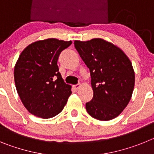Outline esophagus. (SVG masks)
Wrapping results in <instances>:
<instances>
[{"label": "esophagus", "mask_w": 154, "mask_h": 154, "mask_svg": "<svg viewBox=\"0 0 154 154\" xmlns=\"http://www.w3.org/2000/svg\"><path fill=\"white\" fill-rule=\"evenodd\" d=\"M80 86H81V84H80V83L76 84V85H74L75 89H78Z\"/></svg>", "instance_id": "obj_1"}]
</instances>
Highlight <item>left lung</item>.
Returning <instances> with one entry per match:
<instances>
[{"instance_id":"obj_1","label":"left lung","mask_w":154,"mask_h":154,"mask_svg":"<svg viewBox=\"0 0 154 154\" xmlns=\"http://www.w3.org/2000/svg\"><path fill=\"white\" fill-rule=\"evenodd\" d=\"M75 47L89 69L93 98L87 112L99 120L112 119L130 102L135 84L130 60L117 46L102 38L75 41Z\"/></svg>"}]
</instances>
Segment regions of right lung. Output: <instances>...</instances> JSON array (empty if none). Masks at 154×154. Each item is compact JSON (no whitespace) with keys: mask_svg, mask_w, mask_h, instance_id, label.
I'll use <instances>...</instances> for the list:
<instances>
[{"mask_svg":"<svg viewBox=\"0 0 154 154\" xmlns=\"http://www.w3.org/2000/svg\"><path fill=\"white\" fill-rule=\"evenodd\" d=\"M72 42L55 38L38 41L23 50L16 62V89L28 112L48 119L62 112L72 94L58 66L60 53Z\"/></svg>","mask_w":154,"mask_h":154,"instance_id":"1","label":"right lung"}]
</instances>
